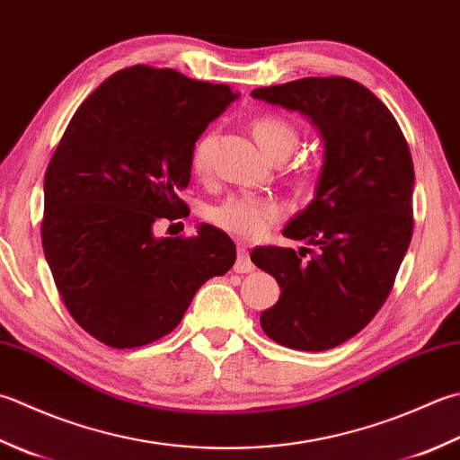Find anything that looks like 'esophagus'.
Listing matches in <instances>:
<instances>
[{
	"instance_id": "obj_1",
	"label": "esophagus",
	"mask_w": 460,
	"mask_h": 460,
	"mask_svg": "<svg viewBox=\"0 0 460 460\" xmlns=\"http://www.w3.org/2000/svg\"><path fill=\"white\" fill-rule=\"evenodd\" d=\"M235 269L237 273H251V271H255V265H253V261H251V257H249V251L245 249V247H239V251H237V261H235Z\"/></svg>"
}]
</instances>
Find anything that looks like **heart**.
Listing matches in <instances>:
<instances>
[{
  "label": "heart",
  "mask_w": 460,
  "mask_h": 460,
  "mask_svg": "<svg viewBox=\"0 0 460 460\" xmlns=\"http://www.w3.org/2000/svg\"><path fill=\"white\" fill-rule=\"evenodd\" d=\"M253 137L269 157H287L296 147L299 135L293 125L279 115H261L253 121ZM211 135L197 139L191 151V169L203 175L209 169ZM283 207L271 197L251 193L231 195L209 209V221L223 231L243 239H257L281 219Z\"/></svg>",
  "instance_id": "heart-1"
}]
</instances>
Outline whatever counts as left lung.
Segmentation results:
<instances>
[{
	"mask_svg": "<svg viewBox=\"0 0 460 460\" xmlns=\"http://www.w3.org/2000/svg\"><path fill=\"white\" fill-rule=\"evenodd\" d=\"M251 95L307 115L325 141L314 199L283 229L319 251L269 245L251 251V261L281 287L261 313L265 335L296 350H327L371 323L409 249V143L381 99L349 77H303Z\"/></svg>",
	"mask_w": 460,
	"mask_h": 460,
	"instance_id": "left-lung-1",
	"label": "left lung"
}]
</instances>
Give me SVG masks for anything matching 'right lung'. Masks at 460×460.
Segmentation results:
<instances>
[{"instance_id": "add662e5", "label": "right lung", "mask_w": 460, "mask_h": 460, "mask_svg": "<svg viewBox=\"0 0 460 460\" xmlns=\"http://www.w3.org/2000/svg\"><path fill=\"white\" fill-rule=\"evenodd\" d=\"M225 84L133 66L71 117L45 171L41 243L71 317L102 343L135 349L181 323L199 287L235 263L227 233L155 237L185 217L179 191L207 125L237 99Z\"/></svg>"}]
</instances>
